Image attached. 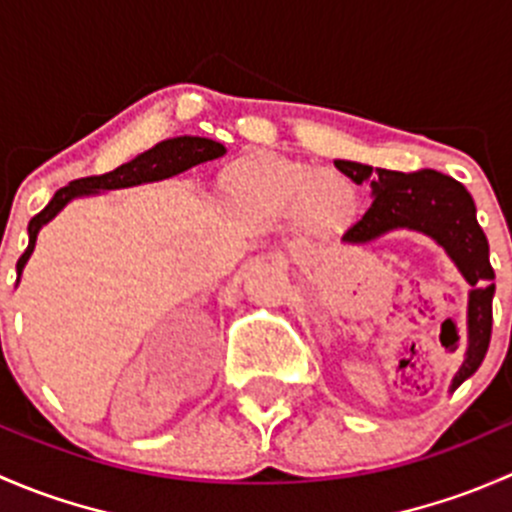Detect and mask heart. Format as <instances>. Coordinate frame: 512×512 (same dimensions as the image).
I'll return each instance as SVG.
<instances>
[{"label": "heart", "mask_w": 512, "mask_h": 512, "mask_svg": "<svg viewBox=\"0 0 512 512\" xmlns=\"http://www.w3.org/2000/svg\"><path fill=\"white\" fill-rule=\"evenodd\" d=\"M225 193L232 208L255 225L304 213L314 225H339L352 215L354 188L342 175L280 156H252L230 170Z\"/></svg>", "instance_id": "1"}]
</instances>
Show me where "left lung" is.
Segmentation results:
<instances>
[{
	"label": "left lung",
	"instance_id": "obj_1",
	"mask_svg": "<svg viewBox=\"0 0 512 512\" xmlns=\"http://www.w3.org/2000/svg\"><path fill=\"white\" fill-rule=\"evenodd\" d=\"M334 165L356 185L366 183L371 190L369 210L344 232L342 242L366 245L394 230L421 232L446 250L463 280L471 285L466 319L468 347L461 369L451 381V391H456L483 364L493 327L495 272L490 267L488 240L478 225L471 193L451 175L438 170L399 173L371 168L356 160H334Z\"/></svg>",
	"mask_w": 512,
	"mask_h": 512
}]
</instances>
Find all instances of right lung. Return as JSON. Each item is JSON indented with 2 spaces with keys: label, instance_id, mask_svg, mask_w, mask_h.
Segmentation results:
<instances>
[{
  "label": "right lung",
  "instance_id": "obj_1",
  "mask_svg": "<svg viewBox=\"0 0 512 512\" xmlns=\"http://www.w3.org/2000/svg\"><path fill=\"white\" fill-rule=\"evenodd\" d=\"M227 148L223 143L213 141V138L203 136H178L168 138V141H160L153 148H148L146 153L136 156L128 163L118 165L116 170L106 175H91V178H79L74 183H69L66 188L56 190L54 198L49 200L44 210L39 215H34L29 220V245L24 250V255L19 257L17 262V282L22 277L24 265L32 257L36 247V237H39V230L46 223L56 218L71 200L76 198H89V195L108 193V190H121V188H133V185L143 183H156V180L173 178V175L185 173V170L195 168L200 163H208V160L223 158Z\"/></svg>",
  "mask_w": 512,
  "mask_h": 512
}]
</instances>
